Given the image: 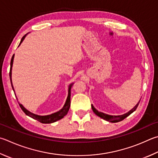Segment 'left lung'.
<instances>
[{
  "mask_svg": "<svg viewBox=\"0 0 158 158\" xmlns=\"http://www.w3.org/2000/svg\"><path fill=\"white\" fill-rule=\"evenodd\" d=\"M139 102L140 101H139V102L135 105V106L132 108L130 111H128V113H125L124 114H122V115H109V114L102 113V112H99L97 110V109L94 108V107L93 105H91V106H92V109H93V110L94 113V114H96L97 116H99V117H101V118L106 120V121H108V122L116 123V122H118L120 121H122V120L125 119L126 117H127L128 115H130L132 113H133V112L137 109V106H138Z\"/></svg>",
  "mask_w": 158,
  "mask_h": 158,
  "instance_id": "1",
  "label": "left lung"
}]
</instances>
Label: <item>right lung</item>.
<instances>
[{"instance_id": "1", "label": "right lung", "mask_w": 158, "mask_h": 158, "mask_svg": "<svg viewBox=\"0 0 158 158\" xmlns=\"http://www.w3.org/2000/svg\"><path fill=\"white\" fill-rule=\"evenodd\" d=\"M25 37V35L23 37L21 42H20V44L19 45H21V43L23 41ZM14 54L11 57V62H10V81H11V87H12L13 90L14 91V89L13 87V85H12V82H11V68H12V65H13V61H14ZM73 84H71L69 85V89H68V95L67 97V99H66V102H65V104L64 106V107H63L61 110H59L58 112H56V113H52L51 114H49V115H45V116H41V115H38V114H34L32 113H31L29 110H27L26 108H25L23 106L22 104H19L20 107L22 109V110L25 113V114H27V116H29L31 118H33L34 119L37 120V121L40 122L41 123H43V124H50V123H53V122H55L56 121H58V120L62 119L63 117H64L65 115H66L68 110H69V108L70 106V96H71V88L73 86Z\"/></svg>"}]
</instances>
